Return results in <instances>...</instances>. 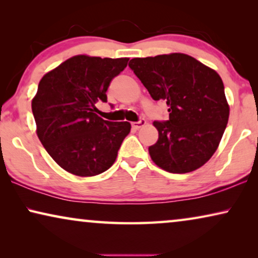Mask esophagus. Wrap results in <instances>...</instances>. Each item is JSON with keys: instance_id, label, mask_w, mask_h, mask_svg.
I'll use <instances>...</instances> for the list:
<instances>
[{"instance_id": "34e87169", "label": "esophagus", "mask_w": 258, "mask_h": 258, "mask_svg": "<svg viewBox=\"0 0 258 258\" xmlns=\"http://www.w3.org/2000/svg\"><path fill=\"white\" fill-rule=\"evenodd\" d=\"M146 121H144V119H141V121H139V122H133L132 123V126L134 129H140V128H142L143 125H146Z\"/></svg>"}]
</instances>
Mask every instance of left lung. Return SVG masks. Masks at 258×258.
<instances>
[{"instance_id": "left-lung-1", "label": "left lung", "mask_w": 258, "mask_h": 258, "mask_svg": "<svg viewBox=\"0 0 258 258\" xmlns=\"http://www.w3.org/2000/svg\"><path fill=\"white\" fill-rule=\"evenodd\" d=\"M129 67L151 97L169 107L168 121L153 123L158 132L149 147L154 163L172 174L206 164L217 150L230 110L220 75L181 52L133 58Z\"/></svg>"}]
</instances>
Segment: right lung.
I'll list each match as a JSON object with an SVG mask.
<instances>
[{
  "label": "right lung",
  "instance_id": "add662e5",
  "mask_svg": "<svg viewBox=\"0 0 258 258\" xmlns=\"http://www.w3.org/2000/svg\"><path fill=\"white\" fill-rule=\"evenodd\" d=\"M129 58L76 55L45 74L31 101L36 134L52 160L70 174L90 177L114 164L129 122H109L96 112L111 80Z\"/></svg>",
  "mask_w": 258,
  "mask_h": 258
}]
</instances>
